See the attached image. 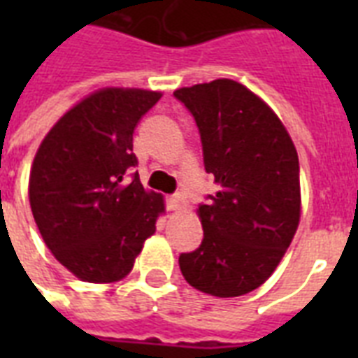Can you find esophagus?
<instances>
[{"mask_svg": "<svg viewBox=\"0 0 358 358\" xmlns=\"http://www.w3.org/2000/svg\"><path fill=\"white\" fill-rule=\"evenodd\" d=\"M184 208V196L180 195H173L167 199V210L169 212H176V210H182Z\"/></svg>", "mask_w": 358, "mask_h": 358, "instance_id": "obj_1", "label": "esophagus"}]
</instances>
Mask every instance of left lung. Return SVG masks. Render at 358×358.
Instances as JSON below:
<instances>
[{
    "instance_id": "left-lung-1",
    "label": "left lung",
    "mask_w": 358,
    "mask_h": 358,
    "mask_svg": "<svg viewBox=\"0 0 358 358\" xmlns=\"http://www.w3.org/2000/svg\"><path fill=\"white\" fill-rule=\"evenodd\" d=\"M174 98L193 115L204 169L219 191L199 206L204 238L182 252V275L215 297L266 282L294 239L301 215L299 157L260 98L232 80L184 87Z\"/></svg>"
}]
</instances>
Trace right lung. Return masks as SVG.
Here are the masks:
<instances>
[{"label": "right lung", "mask_w": 358, "mask_h": 358, "mask_svg": "<svg viewBox=\"0 0 358 358\" xmlns=\"http://www.w3.org/2000/svg\"><path fill=\"white\" fill-rule=\"evenodd\" d=\"M162 98L141 89H103L61 117L44 137L29 176V202L44 243L87 282H115L134 267L165 210L146 193L134 129Z\"/></svg>", "instance_id": "right-lung-1"}]
</instances>
